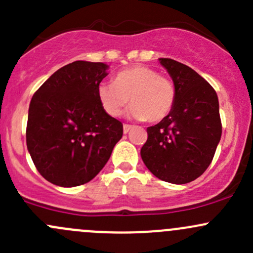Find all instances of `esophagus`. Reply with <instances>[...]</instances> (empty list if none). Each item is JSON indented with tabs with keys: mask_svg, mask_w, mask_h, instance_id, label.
Returning <instances> with one entry per match:
<instances>
[{
	"mask_svg": "<svg viewBox=\"0 0 253 253\" xmlns=\"http://www.w3.org/2000/svg\"><path fill=\"white\" fill-rule=\"evenodd\" d=\"M132 127L133 126H131V125H124V133H128L132 129Z\"/></svg>",
	"mask_w": 253,
	"mask_h": 253,
	"instance_id": "esophagus-1",
	"label": "esophagus"
}]
</instances>
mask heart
Returning a JSON list of instances; mask_svg holds the SVG:
<instances>
[{"label":"heart","mask_w":253,"mask_h":253,"mask_svg":"<svg viewBox=\"0 0 253 253\" xmlns=\"http://www.w3.org/2000/svg\"><path fill=\"white\" fill-rule=\"evenodd\" d=\"M114 84L101 83L98 99L108 115L119 117L131 101L132 119L159 122L172 110L176 99L174 83L145 66H133L115 76Z\"/></svg>","instance_id":"obj_1"}]
</instances>
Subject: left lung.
Listing matches in <instances>:
<instances>
[{
  "mask_svg": "<svg viewBox=\"0 0 253 253\" xmlns=\"http://www.w3.org/2000/svg\"><path fill=\"white\" fill-rule=\"evenodd\" d=\"M176 89L172 110L147 128L141 149L145 167L167 182L183 185L200 177L211 163L221 137L218 95L196 71L171 58H159Z\"/></svg>",
  "mask_w": 253,
  "mask_h": 253,
  "instance_id": "obj_1",
  "label": "left lung"
}]
</instances>
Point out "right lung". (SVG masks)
<instances>
[{
    "mask_svg": "<svg viewBox=\"0 0 253 253\" xmlns=\"http://www.w3.org/2000/svg\"><path fill=\"white\" fill-rule=\"evenodd\" d=\"M108 68L103 62L75 61L56 71L33 95L28 152L38 171L53 185L75 187L93 180L121 139L124 126L98 99Z\"/></svg>",
    "mask_w": 253,
    "mask_h": 253,
    "instance_id": "obj_1",
    "label": "right lung"
}]
</instances>
